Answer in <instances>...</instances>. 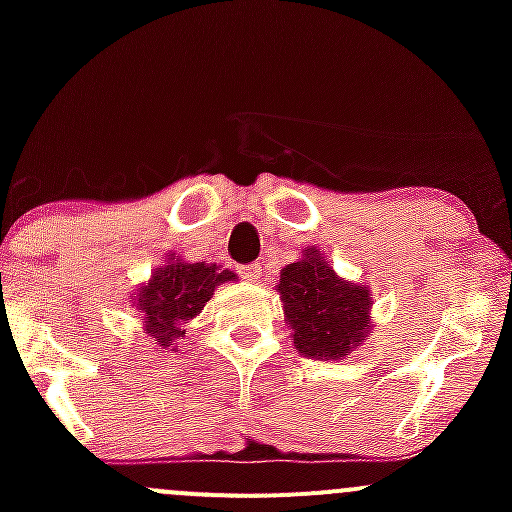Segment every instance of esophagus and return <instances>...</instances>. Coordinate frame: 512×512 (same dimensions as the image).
<instances>
[{"mask_svg":"<svg viewBox=\"0 0 512 512\" xmlns=\"http://www.w3.org/2000/svg\"><path fill=\"white\" fill-rule=\"evenodd\" d=\"M240 275L245 277L247 282H260V277H262V267L257 265V262H252V265L240 267Z\"/></svg>","mask_w":512,"mask_h":512,"instance_id":"esophagus-1","label":"esophagus"}]
</instances>
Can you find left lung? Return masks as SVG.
<instances>
[{
    "mask_svg": "<svg viewBox=\"0 0 512 512\" xmlns=\"http://www.w3.org/2000/svg\"><path fill=\"white\" fill-rule=\"evenodd\" d=\"M277 292L299 354L337 361L369 337V285L339 277L314 245L304 247L302 257L280 272Z\"/></svg>",
    "mask_w": 512,
    "mask_h": 512,
    "instance_id": "1",
    "label": "left lung"
}]
</instances>
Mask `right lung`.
<instances>
[{
    "label": "right lung",
    "instance_id": "obj_1",
    "mask_svg": "<svg viewBox=\"0 0 512 512\" xmlns=\"http://www.w3.org/2000/svg\"><path fill=\"white\" fill-rule=\"evenodd\" d=\"M225 282H237L235 272L220 270V265L185 262L170 252L131 299L141 312L148 337L160 349L175 352L178 339L185 337V324L203 312L215 289Z\"/></svg>",
    "mask_w": 512,
    "mask_h": 512
}]
</instances>
